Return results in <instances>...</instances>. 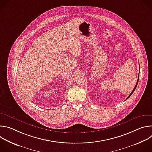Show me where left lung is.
Listing matches in <instances>:
<instances>
[{"mask_svg":"<svg viewBox=\"0 0 152 152\" xmlns=\"http://www.w3.org/2000/svg\"><path fill=\"white\" fill-rule=\"evenodd\" d=\"M139 76H140V73H139V75H138V80H137V83H136V85H135V86L134 87V90H133V91H132V93L130 94V95L128 96V97L127 98V99H128V98H129L130 97V96H131L132 94V93L134 92V91H135V90L136 89V88H137V84H138V80H139Z\"/></svg>","mask_w":152,"mask_h":152,"instance_id":"1","label":"left lung"}]
</instances>
